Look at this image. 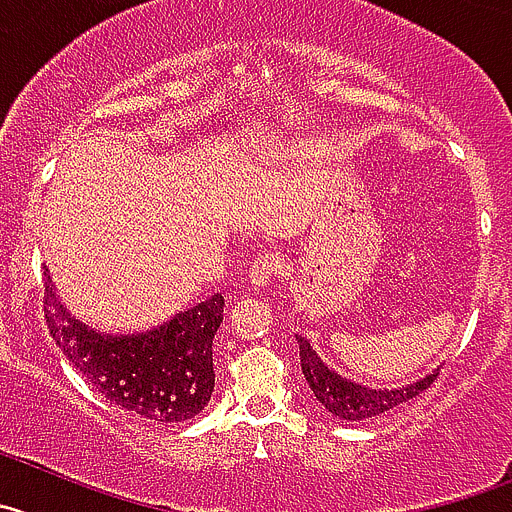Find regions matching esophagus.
<instances>
[{"label": "esophagus", "mask_w": 512, "mask_h": 512, "mask_svg": "<svg viewBox=\"0 0 512 512\" xmlns=\"http://www.w3.org/2000/svg\"><path fill=\"white\" fill-rule=\"evenodd\" d=\"M281 259L279 253H261V256H256V259L251 261V269H248V281H251L253 286H266L271 284V281L276 279V276L281 274Z\"/></svg>", "instance_id": "1"}]
</instances>
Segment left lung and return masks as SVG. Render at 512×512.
Masks as SVG:
<instances>
[{
	"label": "left lung",
	"mask_w": 512,
	"mask_h": 512,
	"mask_svg": "<svg viewBox=\"0 0 512 512\" xmlns=\"http://www.w3.org/2000/svg\"><path fill=\"white\" fill-rule=\"evenodd\" d=\"M299 339V359L301 369H304V377L309 382L311 392H314L316 402L324 407L326 412H332L334 417H342V420H367V417H377L382 412L392 410L397 405H405L407 399L417 397V394L425 392L440 372L427 374L425 379L415 384H407V387L399 389H369L362 384H354L349 379L339 377L337 372L326 367L316 352L311 349V344L306 339Z\"/></svg>",
	"instance_id": "1"
}]
</instances>
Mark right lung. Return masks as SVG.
Wrapping results in <instances>:
<instances>
[{
  "label": "right lung",
  "mask_w": 512,
  "mask_h": 512,
  "mask_svg": "<svg viewBox=\"0 0 512 512\" xmlns=\"http://www.w3.org/2000/svg\"><path fill=\"white\" fill-rule=\"evenodd\" d=\"M45 319L62 354L110 405L158 425L186 422L208 405L216 384L213 337L223 321L221 294L153 332L107 337L65 309L45 274Z\"/></svg>",
  "instance_id": "1"
}]
</instances>
